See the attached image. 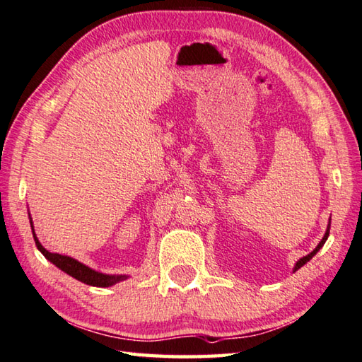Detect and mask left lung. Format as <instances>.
I'll return each mask as SVG.
<instances>
[{
  "label": "left lung",
  "mask_w": 362,
  "mask_h": 362,
  "mask_svg": "<svg viewBox=\"0 0 362 362\" xmlns=\"http://www.w3.org/2000/svg\"><path fill=\"white\" fill-rule=\"evenodd\" d=\"M329 228H331V221L328 223V228H327V232H325V235H323V238L320 240V243H318L317 246H315V250L313 251V252H309L308 254V256H304V257H301L298 262H296V264H295V267H293V273L296 272V270H300V268L303 267V265H306L308 264V262L310 260V259H313L314 256H315V254L318 252V251H320L322 250V246L325 245V242H327V240H328V237H329Z\"/></svg>",
  "instance_id": "left-lung-1"
}]
</instances>
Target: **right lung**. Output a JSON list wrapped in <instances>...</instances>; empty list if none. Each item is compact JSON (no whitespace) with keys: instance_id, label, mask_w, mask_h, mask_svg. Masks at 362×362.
<instances>
[{"instance_id":"obj_1","label":"right lung","mask_w":362,"mask_h":362,"mask_svg":"<svg viewBox=\"0 0 362 362\" xmlns=\"http://www.w3.org/2000/svg\"><path fill=\"white\" fill-rule=\"evenodd\" d=\"M30 223H31V229H33V237H34V242L35 246H37V250L44 254L45 259L52 262L53 265H56L62 270L64 273H67L69 276H72L76 281L84 282V284L92 286V287H111L117 284L120 281H125L129 276L125 274H105L100 272H95L89 268L88 265L81 264V262H78L74 257H69V256H62V254H56V252H49L47 251L44 246L40 245L37 235H35L34 232V226H33V219L30 215Z\"/></svg>"}]
</instances>
